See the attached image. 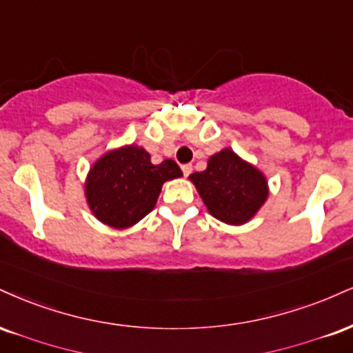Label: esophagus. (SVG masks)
Masks as SVG:
<instances>
[{"label":"esophagus","mask_w":353,"mask_h":353,"mask_svg":"<svg viewBox=\"0 0 353 353\" xmlns=\"http://www.w3.org/2000/svg\"><path fill=\"white\" fill-rule=\"evenodd\" d=\"M182 172H184V176L188 177L190 172H192V164H184L182 165Z\"/></svg>","instance_id":"34e87169"}]
</instances>
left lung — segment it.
Instances as JSON below:
<instances>
[{
	"label": "left lung",
	"instance_id": "obj_1",
	"mask_svg": "<svg viewBox=\"0 0 353 353\" xmlns=\"http://www.w3.org/2000/svg\"><path fill=\"white\" fill-rule=\"evenodd\" d=\"M190 181L210 214L230 225L248 222L268 197L265 176L232 150L212 156L205 171L190 174Z\"/></svg>",
	"mask_w": 353,
	"mask_h": 353
}]
</instances>
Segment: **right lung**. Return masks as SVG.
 Returning a JSON list of instances; mask_svg holds the SVG:
<instances>
[{
  "mask_svg": "<svg viewBox=\"0 0 353 353\" xmlns=\"http://www.w3.org/2000/svg\"><path fill=\"white\" fill-rule=\"evenodd\" d=\"M181 176L176 161L152 164L150 152L131 144L107 152L93 164L85 195L100 222L128 228L154 209L164 182Z\"/></svg>",
  "mask_w": 353,
  "mask_h": 353,
  "instance_id": "add662e5",
  "label": "right lung"
}]
</instances>
